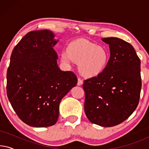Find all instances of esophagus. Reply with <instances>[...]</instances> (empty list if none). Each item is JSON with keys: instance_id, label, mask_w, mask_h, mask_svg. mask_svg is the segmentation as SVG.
Segmentation results:
<instances>
[{"instance_id": "obj_1", "label": "esophagus", "mask_w": 149, "mask_h": 149, "mask_svg": "<svg viewBox=\"0 0 149 149\" xmlns=\"http://www.w3.org/2000/svg\"><path fill=\"white\" fill-rule=\"evenodd\" d=\"M83 83V81L81 80L80 78H78V81H77V85H81Z\"/></svg>"}]
</instances>
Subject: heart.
<instances>
[{
    "label": "heart",
    "instance_id": "b5f03b06",
    "mask_svg": "<svg viewBox=\"0 0 149 149\" xmlns=\"http://www.w3.org/2000/svg\"><path fill=\"white\" fill-rule=\"evenodd\" d=\"M64 64L71 65L73 61L79 63V70L84 77H94L105 70L110 59V53L105 47L97 46L85 39L70 42L67 49L61 54Z\"/></svg>",
    "mask_w": 149,
    "mask_h": 149
}]
</instances>
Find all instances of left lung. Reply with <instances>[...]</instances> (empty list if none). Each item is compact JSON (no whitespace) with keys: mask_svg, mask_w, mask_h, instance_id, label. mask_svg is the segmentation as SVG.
Instances as JSON below:
<instances>
[{"mask_svg":"<svg viewBox=\"0 0 149 149\" xmlns=\"http://www.w3.org/2000/svg\"><path fill=\"white\" fill-rule=\"evenodd\" d=\"M102 40L109 45L111 57L102 74L84 80V109L91 123L113 127L125 121L139 103L140 60L129 42L116 37Z\"/></svg>","mask_w":149,"mask_h":149,"instance_id":"1","label":"left lung"}]
</instances>
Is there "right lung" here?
I'll list each match as a JSON object with an SVG mask.
<instances>
[{"instance_id": "1", "label": "right lung", "mask_w": 149, "mask_h": 149, "mask_svg": "<svg viewBox=\"0 0 149 149\" xmlns=\"http://www.w3.org/2000/svg\"><path fill=\"white\" fill-rule=\"evenodd\" d=\"M47 30L31 31L18 42L7 73V94L14 111L32 127L54 125L58 121L60 101L76 86L72 71L57 64L54 46L58 40Z\"/></svg>"}]
</instances>
